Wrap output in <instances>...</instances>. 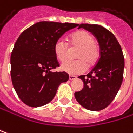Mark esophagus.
Listing matches in <instances>:
<instances>
[{"mask_svg": "<svg viewBox=\"0 0 133 133\" xmlns=\"http://www.w3.org/2000/svg\"><path fill=\"white\" fill-rule=\"evenodd\" d=\"M77 77L76 76H69V79L70 80H74V79H76Z\"/></svg>", "mask_w": 133, "mask_h": 133, "instance_id": "esophagus-1", "label": "esophagus"}]
</instances>
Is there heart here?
I'll return each instance as SVG.
<instances>
[{"label": "heart", "instance_id": "1", "mask_svg": "<svg viewBox=\"0 0 133 133\" xmlns=\"http://www.w3.org/2000/svg\"><path fill=\"white\" fill-rule=\"evenodd\" d=\"M69 46L71 48H78L76 52L75 61H68L63 63L61 69L70 75H78L84 72L88 66L94 65L100 57V47L94 42V36L85 30L73 32L69 36ZM55 57L59 61H64L69 56V46L63 39H57L54 46Z\"/></svg>", "mask_w": 133, "mask_h": 133}]
</instances>
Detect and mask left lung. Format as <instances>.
<instances>
[{"mask_svg": "<svg viewBox=\"0 0 133 133\" xmlns=\"http://www.w3.org/2000/svg\"><path fill=\"white\" fill-rule=\"evenodd\" d=\"M92 32L100 46V57L87 76H79L84 83L81 91L75 93L80 105L87 110L101 111L115 99L123 80L124 56L122 47L112 32L100 25L80 24Z\"/></svg>", "mask_w": 133, "mask_h": 133, "instance_id": "left-lung-1", "label": "left lung"}]
</instances>
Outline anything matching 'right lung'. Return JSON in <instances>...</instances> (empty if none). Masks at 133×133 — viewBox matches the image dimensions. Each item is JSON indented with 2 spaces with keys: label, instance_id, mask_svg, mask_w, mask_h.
<instances>
[{
  "label": "right lung",
  "instance_id": "add662e5",
  "mask_svg": "<svg viewBox=\"0 0 133 133\" xmlns=\"http://www.w3.org/2000/svg\"><path fill=\"white\" fill-rule=\"evenodd\" d=\"M79 24L39 22L23 31L11 55V77L14 89L26 105L37 108L50 102L61 83L69 76L51 72L59 66L55 57V42Z\"/></svg>",
  "mask_w": 133,
  "mask_h": 133
}]
</instances>
